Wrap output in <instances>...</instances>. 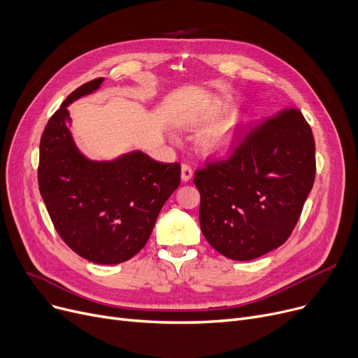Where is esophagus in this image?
Returning <instances> with one entry per match:
<instances>
[{"label":"esophagus","mask_w":358,"mask_h":358,"mask_svg":"<svg viewBox=\"0 0 358 358\" xmlns=\"http://www.w3.org/2000/svg\"><path fill=\"white\" fill-rule=\"evenodd\" d=\"M193 177V168L189 164H182L181 165V180L184 182H189Z\"/></svg>","instance_id":"esophagus-1"}]
</instances>
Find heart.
Instances as JSON below:
<instances>
[{"mask_svg":"<svg viewBox=\"0 0 358 358\" xmlns=\"http://www.w3.org/2000/svg\"><path fill=\"white\" fill-rule=\"evenodd\" d=\"M222 107L227 110L231 107V104L223 103ZM242 124L243 119L241 115H232L228 119H224L201 138V149L212 155H223L229 152L239 138Z\"/></svg>","mask_w":358,"mask_h":358,"instance_id":"b5f03b06","label":"heart"}]
</instances>
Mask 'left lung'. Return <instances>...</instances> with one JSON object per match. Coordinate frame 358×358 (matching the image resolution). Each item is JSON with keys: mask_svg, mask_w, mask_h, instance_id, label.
I'll list each match as a JSON object with an SVG mask.
<instances>
[{"mask_svg": "<svg viewBox=\"0 0 358 358\" xmlns=\"http://www.w3.org/2000/svg\"><path fill=\"white\" fill-rule=\"evenodd\" d=\"M315 141L299 110L267 119L231 158L196 173L200 228L222 255L250 261L290 236L315 181Z\"/></svg>", "mask_w": 358, "mask_h": 358, "instance_id": "1", "label": "left lung"}]
</instances>
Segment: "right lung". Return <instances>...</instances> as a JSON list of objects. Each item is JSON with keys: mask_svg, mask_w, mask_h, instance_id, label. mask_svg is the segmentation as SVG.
Returning <instances> with one entry per match:
<instances>
[{"mask_svg": "<svg viewBox=\"0 0 358 358\" xmlns=\"http://www.w3.org/2000/svg\"><path fill=\"white\" fill-rule=\"evenodd\" d=\"M104 78L75 91L49 119L41 139L39 190L66 245L97 264H120L152 234L162 206L180 185V164L130 150L115 159L85 157L69 130L68 106L96 92Z\"/></svg>", "mask_w": 358, "mask_h": 358, "instance_id": "add662e5", "label": "right lung"}]
</instances>
